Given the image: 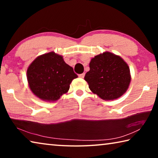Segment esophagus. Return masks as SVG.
Masks as SVG:
<instances>
[{
	"label": "esophagus",
	"mask_w": 158,
	"mask_h": 158,
	"mask_svg": "<svg viewBox=\"0 0 158 158\" xmlns=\"http://www.w3.org/2000/svg\"><path fill=\"white\" fill-rule=\"evenodd\" d=\"M84 76H85V73L81 74H79V77H80V78H84Z\"/></svg>",
	"instance_id": "34e87169"
}]
</instances>
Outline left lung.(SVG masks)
Instances as JSON below:
<instances>
[{
    "mask_svg": "<svg viewBox=\"0 0 158 158\" xmlns=\"http://www.w3.org/2000/svg\"><path fill=\"white\" fill-rule=\"evenodd\" d=\"M84 79L92 93L104 100H114L127 91L131 81L126 62L113 53L105 52L90 60Z\"/></svg>",
    "mask_w": 158,
    "mask_h": 158,
    "instance_id": "obj_1",
    "label": "left lung"
}]
</instances>
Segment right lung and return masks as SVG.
<instances>
[{
    "mask_svg": "<svg viewBox=\"0 0 158 158\" xmlns=\"http://www.w3.org/2000/svg\"><path fill=\"white\" fill-rule=\"evenodd\" d=\"M28 86L33 94L46 102H56L68 93L78 76L61 55L52 52L37 57L27 69Z\"/></svg>",
    "mask_w": 158,
    "mask_h": 158,
    "instance_id": "right-lung-1",
    "label": "right lung"
}]
</instances>
